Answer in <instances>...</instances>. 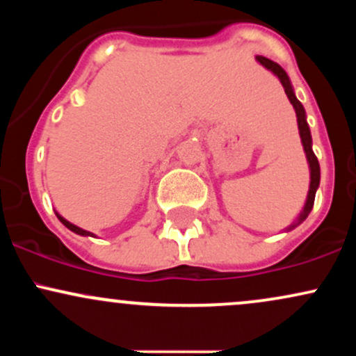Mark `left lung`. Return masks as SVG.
Returning a JSON list of instances; mask_svg holds the SVG:
<instances>
[{"instance_id":"left-lung-1","label":"left lung","mask_w":356,"mask_h":356,"mask_svg":"<svg viewBox=\"0 0 356 356\" xmlns=\"http://www.w3.org/2000/svg\"><path fill=\"white\" fill-rule=\"evenodd\" d=\"M256 61L259 65H263V67L266 68V70H269L271 73H275L277 79H280L281 85H283L286 95H288V99H289V102H291L293 108H295V112H296L298 130H300L301 144H303V150H305V154H306V161H308V165H309V189H308V195H306V202H305V206H303V211L300 212V216H298L295 222L289 224V226L284 229V232H288V231H293V229H295V227L300 226V224L303 222L306 218H308V214L313 209L314 195H316L318 187H320V162H318L316 155H314V152H313L312 132H309L308 122H306L305 107H303V105H301V102L296 99L295 88H293L291 80H289L288 73H286L283 68H281L280 65L276 63V61L269 60V58H266V56L257 55L256 56Z\"/></svg>"}]
</instances>
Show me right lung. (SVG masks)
Here are the masks:
<instances>
[{"mask_svg": "<svg viewBox=\"0 0 356 356\" xmlns=\"http://www.w3.org/2000/svg\"><path fill=\"white\" fill-rule=\"evenodd\" d=\"M56 218L60 219V222L63 224L65 227H68V229L75 232V234H80V236H92V238H95V234H93V232H90V231H85V229H81V227L75 226V224H72L70 220H67V219H65V218H61V216L58 214V212H56Z\"/></svg>", "mask_w": 356, "mask_h": 356, "instance_id": "add662e5", "label": "right lung"}]
</instances>
